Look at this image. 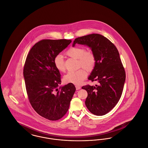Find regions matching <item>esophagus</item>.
<instances>
[{"mask_svg": "<svg viewBox=\"0 0 148 148\" xmlns=\"http://www.w3.org/2000/svg\"><path fill=\"white\" fill-rule=\"evenodd\" d=\"M75 88H76V89H77V90H79V89H81V86H80V85H77L75 86Z\"/></svg>", "mask_w": 148, "mask_h": 148, "instance_id": "1", "label": "esophagus"}]
</instances>
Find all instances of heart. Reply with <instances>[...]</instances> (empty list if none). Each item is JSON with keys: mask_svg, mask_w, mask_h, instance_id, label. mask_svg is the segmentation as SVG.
<instances>
[{"mask_svg": "<svg viewBox=\"0 0 148 148\" xmlns=\"http://www.w3.org/2000/svg\"><path fill=\"white\" fill-rule=\"evenodd\" d=\"M68 56L77 59L78 61V66L82 67L88 71H92L96 63V59L94 53L86 51L82 47H73L69 48L66 52ZM54 65L56 69L60 72L65 71L64 63L63 56L58 54L54 58ZM87 76V73L83 69L76 71H69L64 77V81L67 83L74 84H81Z\"/></svg>", "mask_w": 148, "mask_h": 148, "instance_id": "heart-1", "label": "heart"}]
</instances>
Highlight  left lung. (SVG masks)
I'll return each mask as SVG.
<instances>
[{"label": "left lung", "instance_id": "obj_1", "mask_svg": "<svg viewBox=\"0 0 148 148\" xmlns=\"http://www.w3.org/2000/svg\"><path fill=\"white\" fill-rule=\"evenodd\" d=\"M76 44L90 47L96 59L95 66L88 79L98 81L99 85L95 86L86 85L82 87L88 92L85 106L92 114L104 115L119 101L125 81V71L119 51L108 39L98 34L77 38L73 46Z\"/></svg>", "mask_w": 148, "mask_h": 148}]
</instances>
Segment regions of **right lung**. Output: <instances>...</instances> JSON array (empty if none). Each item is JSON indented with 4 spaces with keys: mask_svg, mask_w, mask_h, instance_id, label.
Masks as SVG:
<instances>
[{
    "mask_svg": "<svg viewBox=\"0 0 148 148\" xmlns=\"http://www.w3.org/2000/svg\"><path fill=\"white\" fill-rule=\"evenodd\" d=\"M71 42L42 40L30 50L24 64L23 75L30 103L39 115L50 120L65 115L76 90L71 83L59 87L61 75L54 65V57Z\"/></svg>",
    "mask_w": 148,
    "mask_h": 148,
    "instance_id": "right-lung-1",
    "label": "right lung"
}]
</instances>
